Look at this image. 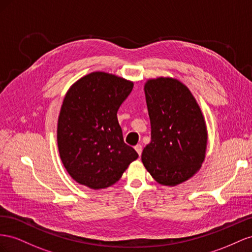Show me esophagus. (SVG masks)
<instances>
[{"label": "esophagus", "instance_id": "34e87169", "mask_svg": "<svg viewBox=\"0 0 252 252\" xmlns=\"http://www.w3.org/2000/svg\"><path fill=\"white\" fill-rule=\"evenodd\" d=\"M134 149H135L136 152L138 153V155H141V152H142V146L141 145H136L134 147Z\"/></svg>", "mask_w": 252, "mask_h": 252}]
</instances>
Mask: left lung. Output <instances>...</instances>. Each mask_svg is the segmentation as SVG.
<instances>
[{
  "label": "left lung",
  "instance_id": "obj_1",
  "mask_svg": "<svg viewBox=\"0 0 252 252\" xmlns=\"http://www.w3.org/2000/svg\"><path fill=\"white\" fill-rule=\"evenodd\" d=\"M151 142L143 149V166L162 186L174 187L195 175L205 160L207 126L190 90L175 78L145 83Z\"/></svg>",
  "mask_w": 252,
  "mask_h": 252
}]
</instances>
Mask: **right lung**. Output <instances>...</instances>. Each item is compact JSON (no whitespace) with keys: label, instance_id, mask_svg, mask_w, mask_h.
<instances>
[{"label":"right lung","instance_id":"obj_1","mask_svg":"<svg viewBox=\"0 0 252 252\" xmlns=\"http://www.w3.org/2000/svg\"><path fill=\"white\" fill-rule=\"evenodd\" d=\"M133 81L93 71L68 89L60 110L57 142L61 161L78 184L100 190L121 178L138 158L122 137L117 112Z\"/></svg>","mask_w":252,"mask_h":252}]
</instances>
